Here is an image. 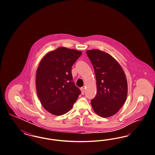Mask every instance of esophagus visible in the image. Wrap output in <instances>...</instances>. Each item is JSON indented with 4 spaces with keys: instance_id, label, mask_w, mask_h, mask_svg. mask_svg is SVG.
I'll use <instances>...</instances> for the list:
<instances>
[{
    "instance_id": "34e87169",
    "label": "esophagus",
    "mask_w": 155,
    "mask_h": 155,
    "mask_svg": "<svg viewBox=\"0 0 155 155\" xmlns=\"http://www.w3.org/2000/svg\"><path fill=\"white\" fill-rule=\"evenodd\" d=\"M81 94H82V95H84V87H81Z\"/></svg>"
}]
</instances>
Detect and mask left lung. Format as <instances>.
Masks as SVG:
<instances>
[{
    "instance_id": "obj_1",
    "label": "left lung",
    "mask_w": 155,
    "mask_h": 155,
    "mask_svg": "<svg viewBox=\"0 0 155 155\" xmlns=\"http://www.w3.org/2000/svg\"><path fill=\"white\" fill-rule=\"evenodd\" d=\"M86 53L93 66L97 86L91 106L100 117H111L127 98L126 77L121 66L108 53L98 49L87 51Z\"/></svg>"
}]
</instances>
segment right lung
<instances>
[{"instance_id":"1","label":"right lung","mask_w":155,"mask_h":155,"mask_svg":"<svg viewBox=\"0 0 155 155\" xmlns=\"http://www.w3.org/2000/svg\"><path fill=\"white\" fill-rule=\"evenodd\" d=\"M81 54L60 47L48 53L39 64L36 77L38 97L42 106L53 115L70 111L81 93L71 74V67Z\"/></svg>"}]
</instances>
